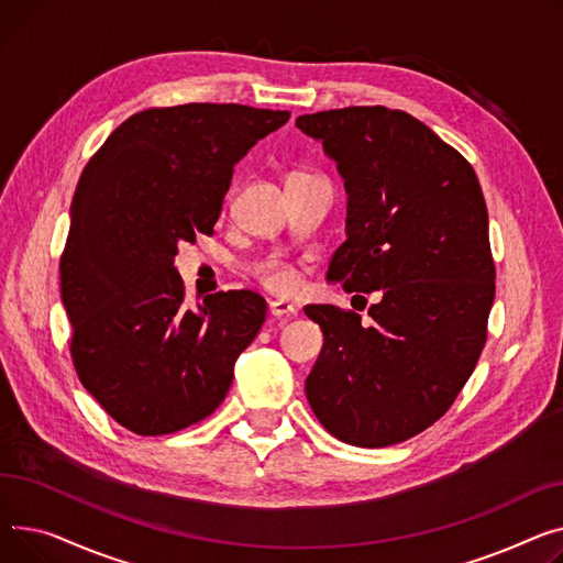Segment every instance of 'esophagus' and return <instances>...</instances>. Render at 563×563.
Listing matches in <instances>:
<instances>
[{
  "label": "esophagus",
  "mask_w": 563,
  "mask_h": 563,
  "mask_svg": "<svg viewBox=\"0 0 563 563\" xmlns=\"http://www.w3.org/2000/svg\"><path fill=\"white\" fill-rule=\"evenodd\" d=\"M271 316L273 318H292L295 316V307L292 305H288V302H284V300H273L271 302Z\"/></svg>",
  "instance_id": "obj_1"
}]
</instances>
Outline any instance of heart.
Returning <instances> with one entry per match:
<instances>
[{
    "label": "heart",
    "instance_id": "obj_1",
    "mask_svg": "<svg viewBox=\"0 0 563 563\" xmlns=\"http://www.w3.org/2000/svg\"><path fill=\"white\" fill-rule=\"evenodd\" d=\"M292 175H302V173H292ZM254 275L263 286L275 292H288L295 288V271L282 258L261 261L254 268Z\"/></svg>",
    "mask_w": 563,
    "mask_h": 563
}]
</instances>
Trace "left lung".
Returning <instances> with one entry per match:
<instances>
[{"label": "left lung", "instance_id": "left-lung-1", "mask_svg": "<svg viewBox=\"0 0 563 563\" xmlns=\"http://www.w3.org/2000/svg\"><path fill=\"white\" fill-rule=\"evenodd\" d=\"M322 143L347 190V241L327 279L382 290L371 322L332 305L307 400L356 448L402 443L434 424L473 375L495 297L488 213L473 165L405 111L347 107L295 122Z\"/></svg>", "mask_w": 563, "mask_h": 563}]
</instances>
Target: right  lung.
I'll use <instances>...</instances> for the list:
<instances>
[{
    "mask_svg": "<svg viewBox=\"0 0 563 563\" xmlns=\"http://www.w3.org/2000/svg\"><path fill=\"white\" fill-rule=\"evenodd\" d=\"M290 118L181 104L126 118L79 177L60 297L84 388L129 432L161 437L211 416L266 320L252 290L186 305L181 243L213 234L234 165Z\"/></svg>",
    "mask_w": 563,
    "mask_h": 563,
    "instance_id": "obj_1",
    "label": "right lung"
}]
</instances>
